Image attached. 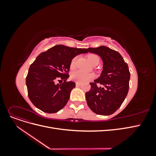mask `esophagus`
<instances>
[{
	"label": "esophagus",
	"instance_id": "obj_1",
	"mask_svg": "<svg viewBox=\"0 0 156 156\" xmlns=\"http://www.w3.org/2000/svg\"><path fill=\"white\" fill-rule=\"evenodd\" d=\"M75 84H76V87H80V86H81V84L80 83H78V82L75 83Z\"/></svg>",
	"mask_w": 156,
	"mask_h": 156
}]
</instances>
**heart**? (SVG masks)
I'll list each match as a JSON object with an SVG mask.
<instances>
[{
  "instance_id": "b5f03b06",
  "label": "heart",
  "mask_w": 156,
  "mask_h": 156,
  "mask_svg": "<svg viewBox=\"0 0 156 156\" xmlns=\"http://www.w3.org/2000/svg\"><path fill=\"white\" fill-rule=\"evenodd\" d=\"M87 58L89 60V62H90L93 66H96L99 64L100 62V58L98 57V56L95 54H89L87 56ZM77 57H74L72 61H71L70 63V68L71 69H74L76 66V63H77ZM72 79L73 81H77L78 83H84L87 81H90L94 78V75L92 73H84L82 71L77 70L74 72L72 74V76H71Z\"/></svg>"
}]
</instances>
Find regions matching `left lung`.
I'll return each mask as SVG.
<instances>
[{
	"instance_id": "left-lung-1",
	"label": "left lung",
	"mask_w": 156,
	"mask_h": 156,
	"mask_svg": "<svg viewBox=\"0 0 156 156\" xmlns=\"http://www.w3.org/2000/svg\"><path fill=\"white\" fill-rule=\"evenodd\" d=\"M87 51L98 55L103 62L100 77L90 83V90L86 92L87 104L98 115H112L119 109L128 92V66L119 52L107 47L88 48Z\"/></svg>"
}]
</instances>
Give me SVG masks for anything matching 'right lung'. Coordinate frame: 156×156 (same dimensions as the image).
Returning <instances> with one entry per match:
<instances>
[{"label": "right lung", "mask_w": 156, "mask_h": 156, "mask_svg": "<svg viewBox=\"0 0 156 156\" xmlns=\"http://www.w3.org/2000/svg\"><path fill=\"white\" fill-rule=\"evenodd\" d=\"M86 53L87 49L57 45L37 56L26 77L28 96L34 106L45 112L55 113L66 105L75 87V83L67 81L71 61Z\"/></svg>", "instance_id": "add662e5"}]
</instances>
